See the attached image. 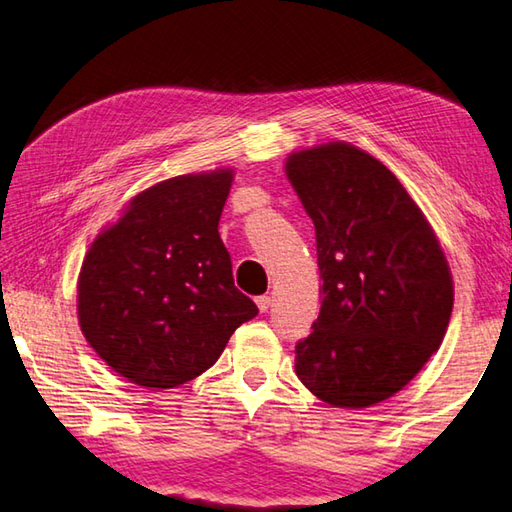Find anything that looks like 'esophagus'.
Segmentation results:
<instances>
[{
    "label": "esophagus",
    "instance_id": "34e87169",
    "mask_svg": "<svg viewBox=\"0 0 512 512\" xmlns=\"http://www.w3.org/2000/svg\"><path fill=\"white\" fill-rule=\"evenodd\" d=\"M256 305H258L260 312H267L269 307H272V298H269V296H258L256 298Z\"/></svg>",
    "mask_w": 512,
    "mask_h": 512
}]
</instances>
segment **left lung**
<instances>
[{
  "label": "left lung",
  "mask_w": 512,
  "mask_h": 512,
  "mask_svg": "<svg viewBox=\"0 0 512 512\" xmlns=\"http://www.w3.org/2000/svg\"><path fill=\"white\" fill-rule=\"evenodd\" d=\"M316 229L321 314L296 343V374L334 408L397 394L446 336L455 287L443 249L397 176L347 142L285 162Z\"/></svg>",
  "instance_id": "1"
}]
</instances>
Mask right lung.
Listing matches in <instances>:
<instances>
[{"instance_id": "right-lung-1", "label": "right lung", "mask_w": 512, "mask_h": 512, "mask_svg": "<svg viewBox=\"0 0 512 512\" xmlns=\"http://www.w3.org/2000/svg\"><path fill=\"white\" fill-rule=\"evenodd\" d=\"M234 171L144 189L93 240L77 278V321L100 359L144 388L209 370L258 307L238 292L218 234Z\"/></svg>"}]
</instances>
